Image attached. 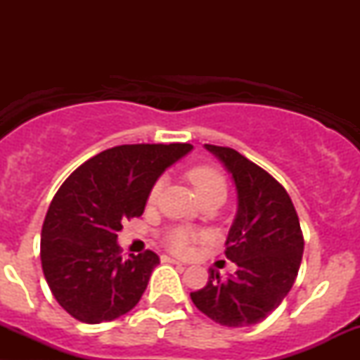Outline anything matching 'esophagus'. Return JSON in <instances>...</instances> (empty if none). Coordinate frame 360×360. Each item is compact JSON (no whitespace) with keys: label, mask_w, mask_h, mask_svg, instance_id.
Listing matches in <instances>:
<instances>
[{"label":"esophagus","mask_w":360,"mask_h":360,"mask_svg":"<svg viewBox=\"0 0 360 360\" xmlns=\"http://www.w3.org/2000/svg\"><path fill=\"white\" fill-rule=\"evenodd\" d=\"M164 260H166V262H171V264H177V266H186L184 262H181V260L172 259V257H164Z\"/></svg>","instance_id":"obj_1"}]
</instances>
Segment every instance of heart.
<instances>
[{
	"label": "heart",
	"mask_w": 360,
	"mask_h": 360,
	"mask_svg": "<svg viewBox=\"0 0 360 360\" xmlns=\"http://www.w3.org/2000/svg\"><path fill=\"white\" fill-rule=\"evenodd\" d=\"M188 177L200 198L208 196V194H214V193H220V194L226 193L225 179H223V176L217 171V169L208 167V166L193 167L188 171ZM160 188H162V179L155 181V184L152 186L150 193H148V200L154 201L155 198L159 196ZM200 238H203V235L201 233L193 232V230L186 229V226H176V229L169 230L166 233L164 242H166L169 249L176 252V254H188V252L191 250L193 242L200 240Z\"/></svg>",
	"instance_id": "1"
}]
</instances>
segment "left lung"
<instances>
[{
	"instance_id": "1",
	"label": "left lung",
	"mask_w": 360,
	"mask_h": 360,
	"mask_svg": "<svg viewBox=\"0 0 360 360\" xmlns=\"http://www.w3.org/2000/svg\"><path fill=\"white\" fill-rule=\"evenodd\" d=\"M232 176L237 214L226 237V257L235 274L220 278L213 271L194 307L225 326L262 321L286 298L303 257V233L286 189L257 164L229 147L205 143Z\"/></svg>"
}]
</instances>
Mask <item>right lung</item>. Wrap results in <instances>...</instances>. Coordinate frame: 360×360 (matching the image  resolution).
I'll return each mask as SVG.
<instances>
[{
  "label": "right lung",
  "mask_w": 360,
  "mask_h": 360,
  "mask_svg": "<svg viewBox=\"0 0 360 360\" xmlns=\"http://www.w3.org/2000/svg\"><path fill=\"white\" fill-rule=\"evenodd\" d=\"M191 143H135L94 155L53 196L40 240L44 276L53 298L82 323L125 315L142 298L159 255L122 259V223L140 217L160 174Z\"/></svg>",
  "instance_id": "1"
}]
</instances>
